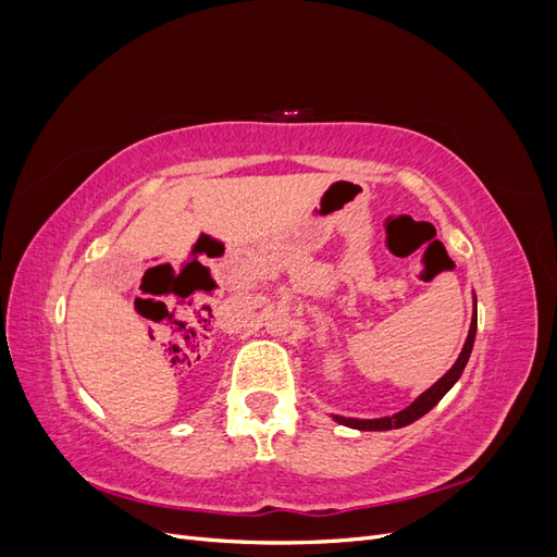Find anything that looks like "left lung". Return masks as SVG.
I'll return each instance as SVG.
<instances>
[{
  "instance_id": "left-lung-1",
  "label": "left lung",
  "mask_w": 557,
  "mask_h": 557,
  "mask_svg": "<svg viewBox=\"0 0 557 557\" xmlns=\"http://www.w3.org/2000/svg\"><path fill=\"white\" fill-rule=\"evenodd\" d=\"M474 339H476V295H474V313H471V325H469V334L465 339V346L460 350L458 360L448 369V372L436 381L432 387H428L425 393H420L407 409H401L393 416H383V418H346V416H332L336 423L352 428V430H364V432H383V430H397V428H407L411 423H416L418 418H423L430 409H434L440 399L450 391V387L458 383V379L462 376L467 360L471 356V348H474Z\"/></svg>"
}]
</instances>
